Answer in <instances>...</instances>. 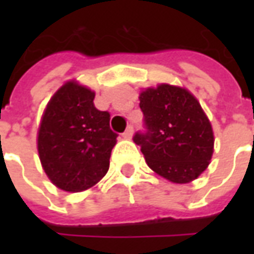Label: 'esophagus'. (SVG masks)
<instances>
[{
  "label": "esophagus",
  "mask_w": 254,
  "mask_h": 254,
  "mask_svg": "<svg viewBox=\"0 0 254 254\" xmlns=\"http://www.w3.org/2000/svg\"><path fill=\"white\" fill-rule=\"evenodd\" d=\"M132 136H133V127L132 125H129V127H127V130L122 133V137L129 140V138H132Z\"/></svg>",
  "instance_id": "esophagus-1"
}]
</instances>
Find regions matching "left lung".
Returning <instances> with one entry per match:
<instances>
[{"instance_id": "1", "label": "left lung", "mask_w": 254, "mask_h": 254, "mask_svg": "<svg viewBox=\"0 0 254 254\" xmlns=\"http://www.w3.org/2000/svg\"><path fill=\"white\" fill-rule=\"evenodd\" d=\"M145 132L133 141L149 169L174 184L196 180L213 154L211 122L198 100L185 88L160 84L140 94Z\"/></svg>"}]
</instances>
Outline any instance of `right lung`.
I'll return each instance as SVG.
<instances>
[{"instance_id": "1", "label": "right lung", "mask_w": 254, "mask_h": 254, "mask_svg": "<svg viewBox=\"0 0 254 254\" xmlns=\"http://www.w3.org/2000/svg\"><path fill=\"white\" fill-rule=\"evenodd\" d=\"M94 98L87 87L67 81L42 117L39 159L50 181L63 190H85L109 170L118 134L110 129V113L98 110Z\"/></svg>"}]
</instances>
